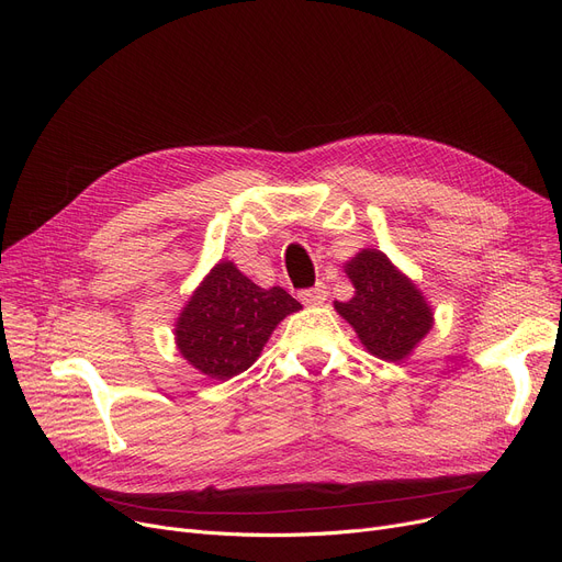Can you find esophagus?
<instances>
[{
    "mask_svg": "<svg viewBox=\"0 0 562 562\" xmlns=\"http://www.w3.org/2000/svg\"><path fill=\"white\" fill-rule=\"evenodd\" d=\"M326 296H328V291H326L324 284H314L312 289H305V291H301V294H299V299L305 305H324Z\"/></svg>",
    "mask_w": 562,
    "mask_h": 562,
    "instance_id": "1",
    "label": "esophagus"
}]
</instances>
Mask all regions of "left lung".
Listing matches in <instances>:
<instances>
[{
  "mask_svg": "<svg viewBox=\"0 0 562 562\" xmlns=\"http://www.w3.org/2000/svg\"><path fill=\"white\" fill-rule=\"evenodd\" d=\"M356 294L335 301L337 314L358 335L360 345L385 362L406 360L434 326V312L418 284L381 250L364 248L345 263Z\"/></svg>",
  "mask_w": 562,
  "mask_h": 562,
  "instance_id": "1",
  "label": "left lung"
}]
</instances>
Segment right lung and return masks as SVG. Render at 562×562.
Masks as SVG:
<instances>
[{"instance_id": "add662e5", "label": "right lung", "mask_w": 562, "mask_h": 562, "mask_svg": "<svg viewBox=\"0 0 562 562\" xmlns=\"http://www.w3.org/2000/svg\"><path fill=\"white\" fill-rule=\"evenodd\" d=\"M299 310L282 286L261 289L223 259L179 312L177 349L200 374L227 381L255 364L278 324Z\"/></svg>"}]
</instances>
